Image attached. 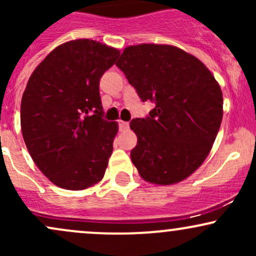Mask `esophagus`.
Wrapping results in <instances>:
<instances>
[{
	"instance_id": "34e87169",
	"label": "esophagus",
	"mask_w": 256,
	"mask_h": 256,
	"mask_svg": "<svg viewBox=\"0 0 256 256\" xmlns=\"http://www.w3.org/2000/svg\"><path fill=\"white\" fill-rule=\"evenodd\" d=\"M130 128V124H128V122H122V120H120L119 122V128L122 131H125V130H128V128Z\"/></svg>"
}]
</instances>
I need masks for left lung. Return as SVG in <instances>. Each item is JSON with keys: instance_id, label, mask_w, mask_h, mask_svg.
I'll return each instance as SVG.
<instances>
[{"instance_id": "obj_1", "label": "left lung", "mask_w": 256, "mask_h": 256, "mask_svg": "<svg viewBox=\"0 0 256 256\" xmlns=\"http://www.w3.org/2000/svg\"><path fill=\"white\" fill-rule=\"evenodd\" d=\"M116 64L142 102L155 104L146 118L130 122L138 140L131 160L140 176L158 185L189 177L210 154L222 124L218 82L198 58L166 44L128 46Z\"/></svg>"}]
</instances>
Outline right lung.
I'll return each instance as SVG.
<instances>
[{
	"label": "right lung",
	"instance_id": "right-lung-1",
	"mask_svg": "<svg viewBox=\"0 0 256 256\" xmlns=\"http://www.w3.org/2000/svg\"><path fill=\"white\" fill-rule=\"evenodd\" d=\"M119 55L96 40H70L28 79L20 107L22 137L38 168L58 186L83 190L104 178L118 124L104 119L100 79Z\"/></svg>",
	"mask_w": 256,
	"mask_h": 256
}]
</instances>
